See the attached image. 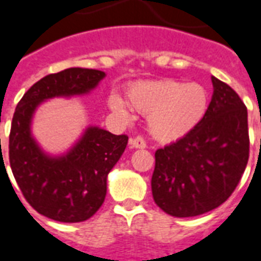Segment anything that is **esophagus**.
Segmentation results:
<instances>
[{
  "instance_id": "1",
  "label": "esophagus",
  "mask_w": 261,
  "mask_h": 261,
  "mask_svg": "<svg viewBox=\"0 0 261 261\" xmlns=\"http://www.w3.org/2000/svg\"><path fill=\"white\" fill-rule=\"evenodd\" d=\"M130 147L137 148V149H145L147 148V144L142 140L141 137H137V138H131L130 140Z\"/></svg>"
}]
</instances>
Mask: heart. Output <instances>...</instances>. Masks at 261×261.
I'll list each match as a JSON object with an SVG mask.
<instances>
[{
	"instance_id": "obj_1",
	"label": "heart",
	"mask_w": 261,
	"mask_h": 261,
	"mask_svg": "<svg viewBox=\"0 0 261 261\" xmlns=\"http://www.w3.org/2000/svg\"><path fill=\"white\" fill-rule=\"evenodd\" d=\"M127 105L147 116L148 131L156 141L173 142L201 123L208 110L210 93L197 82L148 81L127 91ZM127 105L117 93H112L108 99L110 112L123 121L130 120Z\"/></svg>"
}]
</instances>
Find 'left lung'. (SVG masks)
Segmentation results:
<instances>
[{"label": "left lung", "instance_id": "1", "mask_svg": "<svg viewBox=\"0 0 261 261\" xmlns=\"http://www.w3.org/2000/svg\"><path fill=\"white\" fill-rule=\"evenodd\" d=\"M213 97L201 123L155 152L152 196L177 218L201 215L233 193L249 159L247 109L229 85L211 76Z\"/></svg>", "mask_w": 261, "mask_h": 261}]
</instances>
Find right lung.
Here are the masks:
<instances>
[{
    "instance_id": "obj_1",
    "label": "right lung",
    "mask_w": 261,
    "mask_h": 261,
    "mask_svg": "<svg viewBox=\"0 0 261 261\" xmlns=\"http://www.w3.org/2000/svg\"><path fill=\"white\" fill-rule=\"evenodd\" d=\"M105 76L103 71L80 67L50 74L37 81L15 109L9 134L11 169L26 201L54 221L82 222L102 207L109 172L124 152L128 137L88 125L65 152L48 153L32 133L33 117L50 99L91 93Z\"/></svg>"
}]
</instances>
